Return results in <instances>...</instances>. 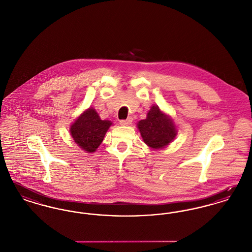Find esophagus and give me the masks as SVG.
<instances>
[{"label": "esophagus", "instance_id": "34e87169", "mask_svg": "<svg viewBox=\"0 0 252 252\" xmlns=\"http://www.w3.org/2000/svg\"><path fill=\"white\" fill-rule=\"evenodd\" d=\"M132 119L131 118H127L126 120H121L120 125L121 126H128L131 124Z\"/></svg>", "mask_w": 252, "mask_h": 252}]
</instances>
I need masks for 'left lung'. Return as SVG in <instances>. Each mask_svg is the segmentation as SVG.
Returning a JSON list of instances; mask_svg holds the SVG:
<instances>
[{
  "mask_svg": "<svg viewBox=\"0 0 252 252\" xmlns=\"http://www.w3.org/2000/svg\"><path fill=\"white\" fill-rule=\"evenodd\" d=\"M137 127L144 143L153 149L164 148L178 134L174 121L158 106L150 108L146 119L139 121Z\"/></svg>",
  "mask_w": 252,
  "mask_h": 252,
  "instance_id": "obj_1",
  "label": "left lung"
}]
</instances>
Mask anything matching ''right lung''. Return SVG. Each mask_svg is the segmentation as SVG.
Segmentation results:
<instances>
[{"label": "right lung", "instance_id": "right-lung-1", "mask_svg": "<svg viewBox=\"0 0 252 252\" xmlns=\"http://www.w3.org/2000/svg\"><path fill=\"white\" fill-rule=\"evenodd\" d=\"M111 125L110 121L101 120L94 108H89L72 123L70 132L75 144L82 150L94 153L103 142Z\"/></svg>", "mask_w": 252, "mask_h": 252}]
</instances>
